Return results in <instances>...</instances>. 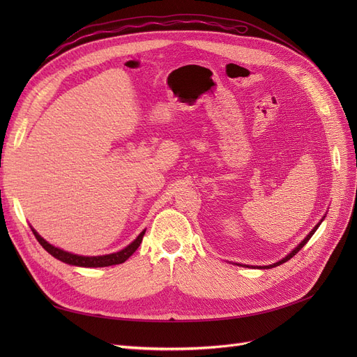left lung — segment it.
Wrapping results in <instances>:
<instances>
[{"label": "left lung", "instance_id": "8db88e82", "mask_svg": "<svg viewBox=\"0 0 357 357\" xmlns=\"http://www.w3.org/2000/svg\"><path fill=\"white\" fill-rule=\"evenodd\" d=\"M324 217H326V215H324ZM324 217H323V218L320 220V222H318V224H317V226H315V227H314V229H312V230H311V231H310V233L307 234V237H305V238H304V240H303L301 243H299V245H298V246H296V248H295V249H294V250H292L291 253H288V255H287V256H285L284 259H280L279 261H276V264H273V265H268V266H259V269H271V268H276V266H279V265H282V264H285V261H287V260H289L291 257H294V256H295V255H296V253H298L299 250H301V249H303V248L305 246V243H307V241H308V240H310V238L312 237V234H314V233L317 231V229H318V227H320V224L323 222ZM237 265H238V266H248V265H240V264H237ZM248 268H250V266H248Z\"/></svg>", "mask_w": 357, "mask_h": 357}]
</instances>
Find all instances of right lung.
<instances>
[{
  "label": "right lung",
  "instance_id": "add662e5",
  "mask_svg": "<svg viewBox=\"0 0 357 357\" xmlns=\"http://www.w3.org/2000/svg\"><path fill=\"white\" fill-rule=\"evenodd\" d=\"M31 231L36 236L37 241L40 243V245L43 246V249L47 253H50L53 257H56L58 260L63 261V264H68V265H72V266H79V268H105V266L124 264V261L137 250V248L140 246V243L143 240V236L146 233V230H143L133 241L130 243L127 248H124L120 252L102 255V256H81V255H75V253L62 250L59 248L50 245V243L46 241L33 227H31Z\"/></svg>",
  "mask_w": 357,
  "mask_h": 357
}]
</instances>
